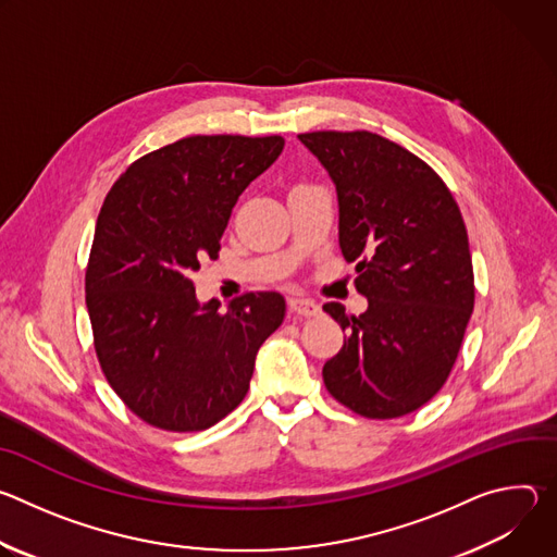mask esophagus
I'll list each match as a JSON object with an SVG mask.
<instances>
[{"mask_svg":"<svg viewBox=\"0 0 557 557\" xmlns=\"http://www.w3.org/2000/svg\"><path fill=\"white\" fill-rule=\"evenodd\" d=\"M286 304H288V310H290L293 314H299V317H312V314L320 312V306H317V304H314L312 299H308V297L295 295V297H288Z\"/></svg>","mask_w":557,"mask_h":557,"instance_id":"obj_1","label":"esophagus"}]
</instances>
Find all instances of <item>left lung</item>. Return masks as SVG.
Returning <instances> with one entry per match:
<instances>
[{"mask_svg": "<svg viewBox=\"0 0 557 557\" xmlns=\"http://www.w3.org/2000/svg\"><path fill=\"white\" fill-rule=\"evenodd\" d=\"M339 198V247L357 262L368 310H324L348 331L324 363L335 399L366 419L423 408L445 385L473 310V267L460 209L419 156L379 134L306 132Z\"/></svg>", "mask_w": 557, "mask_h": 557, "instance_id": "left-lung-1", "label": "left lung"}]
</instances>
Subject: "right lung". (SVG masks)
Returning a JSON list of instances; mask_svg holds the SVG:
<instances>
[{"mask_svg": "<svg viewBox=\"0 0 557 557\" xmlns=\"http://www.w3.org/2000/svg\"><path fill=\"white\" fill-rule=\"evenodd\" d=\"M282 149V136H187L140 156L103 200L86 269L95 350L119 399L158 430L200 432L240 406L284 320L280 293H245L220 312L191 280Z\"/></svg>", "mask_w": 557, "mask_h": 557, "instance_id": "obj_1", "label": "right lung"}]
</instances>
